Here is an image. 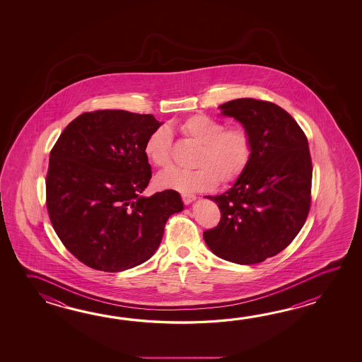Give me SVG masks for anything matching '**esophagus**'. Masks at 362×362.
<instances>
[{"label":"esophagus","mask_w":362,"mask_h":362,"mask_svg":"<svg viewBox=\"0 0 362 362\" xmlns=\"http://www.w3.org/2000/svg\"><path fill=\"white\" fill-rule=\"evenodd\" d=\"M195 199H197V197L192 194H182V200H184L185 204H190Z\"/></svg>","instance_id":"obj_1"}]
</instances>
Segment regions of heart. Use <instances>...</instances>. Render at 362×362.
Masks as SVG:
<instances>
[{"mask_svg":"<svg viewBox=\"0 0 362 362\" xmlns=\"http://www.w3.org/2000/svg\"><path fill=\"white\" fill-rule=\"evenodd\" d=\"M225 124L207 115H192L178 124L186 137L199 145L195 170L170 168L156 177L160 189L184 194L206 192L220 184H230L245 172L252 155V141L242 128L225 129ZM144 151L148 162L165 170L172 164V134L159 127L147 139Z\"/></svg>","mask_w":362,"mask_h":362,"instance_id":"b5f03b06","label":"heart"}]
</instances>
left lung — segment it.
Segmentation results:
<instances>
[{"label": "left lung", "instance_id": "obj_1", "mask_svg": "<svg viewBox=\"0 0 362 362\" xmlns=\"http://www.w3.org/2000/svg\"><path fill=\"white\" fill-rule=\"evenodd\" d=\"M218 108L243 125L252 155L228 192L206 197L218 206L221 220L203 238L226 262L257 264L285 250L307 220L312 186L308 139L293 116L272 102L239 98Z\"/></svg>", "mask_w": 362, "mask_h": 362}]
</instances>
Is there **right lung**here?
<instances>
[{
  "mask_svg": "<svg viewBox=\"0 0 362 362\" xmlns=\"http://www.w3.org/2000/svg\"><path fill=\"white\" fill-rule=\"evenodd\" d=\"M162 124L124 110L85 112L50 153L47 204L53 228L93 269L114 273L147 262L167 220L184 209L175 190L141 195L151 178L144 147Z\"/></svg>",
  "mask_w": 362,
  "mask_h": 362,
  "instance_id": "1",
  "label": "right lung"
}]
</instances>
